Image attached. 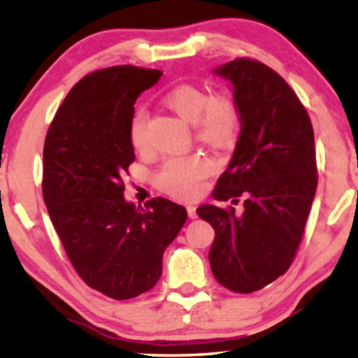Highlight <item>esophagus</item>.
Listing matches in <instances>:
<instances>
[{"label": "esophagus", "instance_id": "obj_1", "mask_svg": "<svg viewBox=\"0 0 358 358\" xmlns=\"http://www.w3.org/2000/svg\"><path fill=\"white\" fill-rule=\"evenodd\" d=\"M187 216H189L191 220H196V217H197L196 207H192V205H189V207H187Z\"/></svg>", "mask_w": 358, "mask_h": 358}]
</instances>
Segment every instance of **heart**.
Segmentation results:
<instances>
[{
  "label": "heart",
  "instance_id": "heart-1",
  "mask_svg": "<svg viewBox=\"0 0 358 358\" xmlns=\"http://www.w3.org/2000/svg\"><path fill=\"white\" fill-rule=\"evenodd\" d=\"M169 108L180 118L196 124L197 137L215 147L230 143L240 129V112L227 94L210 96L207 90L194 85H180L164 96ZM147 112L137 108L129 121V142L136 150L147 147L145 136ZM215 171L211 159L201 155L169 157L156 173V183L162 191L181 201H191L202 189V181Z\"/></svg>",
  "mask_w": 358,
  "mask_h": 358
}]
</instances>
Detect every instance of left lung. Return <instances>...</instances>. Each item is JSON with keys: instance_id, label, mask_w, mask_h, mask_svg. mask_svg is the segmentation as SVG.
Wrapping results in <instances>:
<instances>
[{"instance_id": "obj_1", "label": "left lung", "mask_w": 358, "mask_h": 358, "mask_svg": "<svg viewBox=\"0 0 358 358\" xmlns=\"http://www.w3.org/2000/svg\"><path fill=\"white\" fill-rule=\"evenodd\" d=\"M213 74L232 83L241 126L213 197L243 196L245 211L202 205L197 215L215 229L208 259L216 281L251 294L286 273L300 246L317 187L314 131L292 88L268 66L237 58Z\"/></svg>"}]
</instances>
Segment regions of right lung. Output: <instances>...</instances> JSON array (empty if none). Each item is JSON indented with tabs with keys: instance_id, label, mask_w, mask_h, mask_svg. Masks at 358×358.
Segmentation results:
<instances>
[{
	"instance_id": "obj_1",
	"label": "right lung",
	"mask_w": 358,
	"mask_h": 358,
	"mask_svg": "<svg viewBox=\"0 0 358 358\" xmlns=\"http://www.w3.org/2000/svg\"><path fill=\"white\" fill-rule=\"evenodd\" d=\"M157 69L113 66L74 85L44 143L42 196L78 276L115 300L159 281L162 254L186 222V208L156 197L136 207L123 196L134 162L129 121Z\"/></svg>"
}]
</instances>
